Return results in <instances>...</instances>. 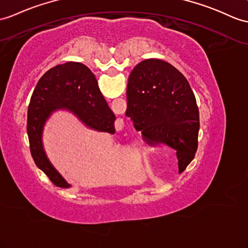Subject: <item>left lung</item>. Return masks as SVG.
Listing matches in <instances>:
<instances>
[{
  "label": "left lung",
  "mask_w": 248,
  "mask_h": 248,
  "mask_svg": "<svg viewBox=\"0 0 248 248\" xmlns=\"http://www.w3.org/2000/svg\"><path fill=\"white\" fill-rule=\"evenodd\" d=\"M137 130L149 144L176 149L180 171L194 160L200 129L196 96L185 77L158 59L139 63L130 72L127 109Z\"/></svg>",
  "instance_id": "obj_1"
}]
</instances>
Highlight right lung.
<instances>
[{
  "label": "right lung",
  "mask_w": 248,
  "mask_h": 248,
  "mask_svg": "<svg viewBox=\"0 0 248 248\" xmlns=\"http://www.w3.org/2000/svg\"><path fill=\"white\" fill-rule=\"evenodd\" d=\"M57 109H68L88 127L109 134L116 132V116L102 95L94 75L84 64L67 62L57 65L39 80L27 112L30 153L35 165L54 185L68 188L70 185L51 165L42 144L44 124Z\"/></svg>",
  "instance_id": "obj_1"
}]
</instances>
